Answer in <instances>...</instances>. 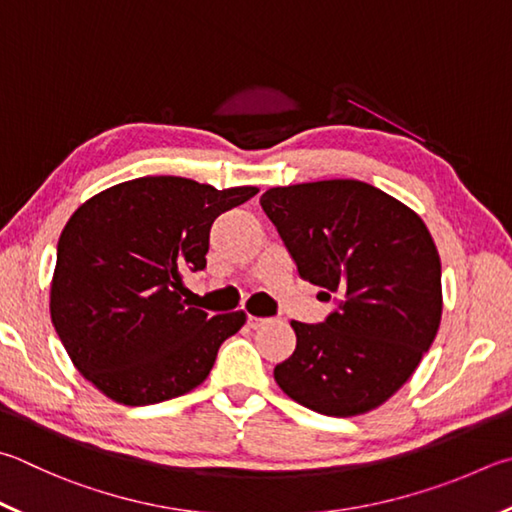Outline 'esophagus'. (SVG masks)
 Here are the masks:
<instances>
[{"instance_id": "34e87169", "label": "esophagus", "mask_w": 512, "mask_h": 512, "mask_svg": "<svg viewBox=\"0 0 512 512\" xmlns=\"http://www.w3.org/2000/svg\"><path fill=\"white\" fill-rule=\"evenodd\" d=\"M266 322H268V318H259V315H253V313L248 315V327H253V329L262 327V324H266Z\"/></svg>"}]
</instances>
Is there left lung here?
<instances>
[{"label": "left lung", "instance_id": "left-lung-1", "mask_svg": "<svg viewBox=\"0 0 512 512\" xmlns=\"http://www.w3.org/2000/svg\"><path fill=\"white\" fill-rule=\"evenodd\" d=\"M297 273L340 297L322 324L293 320L295 351L275 383L327 416L376 410L410 378L443 313L441 259L425 221L387 192L353 179L262 194Z\"/></svg>", "mask_w": 512, "mask_h": 512}]
</instances>
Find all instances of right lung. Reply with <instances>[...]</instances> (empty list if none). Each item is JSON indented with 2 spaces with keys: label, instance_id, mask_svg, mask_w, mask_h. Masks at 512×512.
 <instances>
[{
  "label": "right lung",
  "instance_id": "obj_1",
  "mask_svg": "<svg viewBox=\"0 0 512 512\" xmlns=\"http://www.w3.org/2000/svg\"><path fill=\"white\" fill-rule=\"evenodd\" d=\"M257 192L141 176L73 212L58 241L49 309L73 367L98 392L120 405H152L208 378L246 313L208 318L183 300L181 273L206 268L212 221Z\"/></svg>",
  "mask_w": 512,
  "mask_h": 512
}]
</instances>
